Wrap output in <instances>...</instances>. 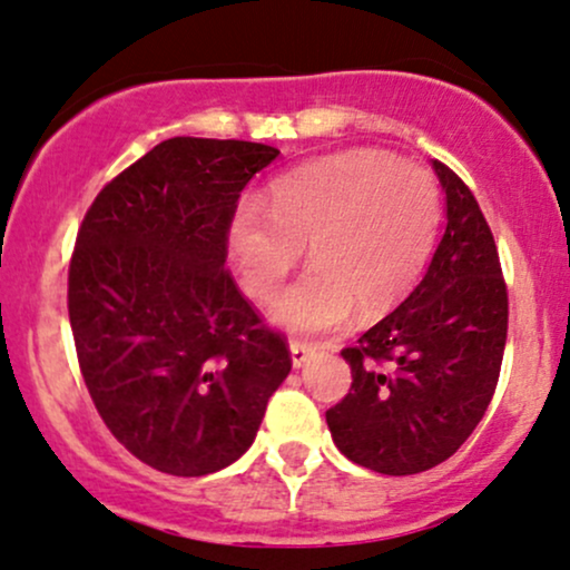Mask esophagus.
<instances>
[{"mask_svg": "<svg viewBox=\"0 0 570 570\" xmlns=\"http://www.w3.org/2000/svg\"><path fill=\"white\" fill-rule=\"evenodd\" d=\"M312 354H314V346L312 344H304V341H291L293 367H304L312 360Z\"/></svg>", "mask_w": 570, "mask_h": 570, "instance_id": "obj_1", "label": "esophagus"}]
</instances>
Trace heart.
I'll list each match as a JSON object with an SVG mask.
<instances>
[{"mask_svg": "<svg viewBox=\"0 0 570 570\" xmlns=\"http://www.w3.org/2000/svg\"><path fill=\"white\" fill-rule=\"evenodd\" d=\"M440 229V189L424 167L360 149L314 159L245 199L229 220L239 283L269 301L309 245L312 269L272 306L291 333L336 331L357 309L376 320L419 283Z\"/></svg>", "mask_w": 570, "mask_h": 570, "instance_id": "1", "label": "heart"}]
</instances>
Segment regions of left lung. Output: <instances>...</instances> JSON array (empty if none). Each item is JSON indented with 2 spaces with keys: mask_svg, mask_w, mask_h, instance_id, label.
Listing matches in <instances>:
<instances>
[{
  "mask_svg": "<svg viewBox=\"0 0 570 570\" xmlns=\"http://www.w3.org/2000/svg\"><path fill=\"white\" fill-rule=\"evenodd\" d=\"M445 232L424 279L344 350L352 390L325 413L333 443L381 474H416L464 445L491 405L507 344V285L478 199L434 159Z\"/></svg>",
  "mask_w": 570,
  "mask_h": 570,
  "instance_id": "8db88e82",
  "label": "left lung"
}]
</instances>
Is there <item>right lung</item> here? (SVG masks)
<instances>
[{
	"instance_id": "obj_1",
	"label": "right lung",
	"mask_w": 570,
	"mask_h": 570,
	"mask_svg": "<svg viewBox=\"0 0 570 570\" xmlns=\"http://www.w3.org/2000/svg\"><path fill=\"white\" fill-rule=\"evenodd\" d=\"M277 157L250 140L167 138L100 189L77 234L69 320L87 392L159 472L234 464L291 373L285 338L224 269L239 191Z\"/></svg>"
}]
</instances>
